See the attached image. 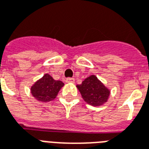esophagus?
I'll return each mask as SVG.
<instances>
[{
    "mask_svg": "<svg viewBox=\"0 0 149 149\" xmlns=\"http://www.w3.org/2000/svg\"><path fill=\"white\" fill-rule=\"evenodd\" d=\"M67 83H74V78H68L66 79Z\"/></svg>",
    "mask_w": 149,
    "mask_h": 149,
    "instance_id": "obj_1",
    "label": "esophagus"
}]
</instances>
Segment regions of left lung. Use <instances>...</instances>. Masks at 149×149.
<instances>
[{"label":"left lung","mask_w":149,"mask_h":149,"mask_svg":"<svg viewBox=\"0 0 149 149\" xmlns=\"http://www.w3.org/2000/svg\"><path fill=\"white\" fill-rule=\"evenodd\" d=\"M83 100L92 106H100L108 100L109 91L95 75H91L77 85Z\"/></svg>","instance_id":"8db88e82"}]
</instances>
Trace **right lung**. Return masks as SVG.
Segmentation results:
<instances>
[{
    "label": "right lung",
    "instance_id": "add662e5",
    "mask_svg": "<svg viewBox=\"0 0 149 149\" xmlns=\"http://www.w3.org/2000/svg\"><path fill=\"white\" fill-rule=\"evenodd\" d=\"M64 83L61 81H56L47 74L41 79L37 81L31 88L32 95L39 101L49 102L54 100Z\"/></svg>",
    "mask_w": 149,
    "mask_h": 149
}]
</instances>
